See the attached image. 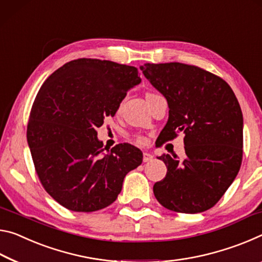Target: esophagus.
I'll return each instance as SVG.
<instances>
[{"instance_id":"34e87169","label":"esophagus","mask_w":262,"mask_h":262,"mask_svg":"<svg viewBox=\"0 0 262 262\" xmlns=\"http://www.w3.org/2000/svg\"><path fill=\"white\" fill-rule=\"evenodd\" d=\"M153 159V156L151 153H147V152H144L143 153V161L144 162H148Z\"/></svg>"}]
</instances>
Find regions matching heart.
Listing matches in <instances>:
<instances>
[{
    "label": "heart",
    "mask_w": 262,
    "mask_h": 262,
    "mask_svg": "<svg viewBox=\"0 0 262 262\" xmlns=\"http://www.w3.org/2000/svg\"><path fill=\"white\" fill-rule=\"evenodd\" d=\"M148 95H149V94H148ZM138 140H139V141H143L144 139H143V138H141V137H139V138H138Z\"/></svg>",
    "instance_id": "obj_1"
}]
</instances>
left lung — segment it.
<instances>
[{"instance_id":"1","label":"left lung","mask_w":262,"mask_h":262,"mask_svg":"<svg viewBox=\"0 0 262 262\" xmlns=\"http://www.w3.org/2000/svg\"><path fill=\"white\" fill-rule=\"evenodd\" d=\"M166 97L168 121L159 146L184 135L183 160L162 154L167 174L153 186L162 207L197 213L212 208L233 182L243 160V114L230 85L220 76L181 62L140 66ZM157 140V141H158Z\"/></svg>"}]
</instances>
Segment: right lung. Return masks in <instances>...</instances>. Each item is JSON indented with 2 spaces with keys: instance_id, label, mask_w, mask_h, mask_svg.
<instances>
[{
  "instance_id": "add662e5",
  "label": "right lung",
  "mask_w": 262,
  "mask_h": 262,
  "mask_svg": "<svg viewBox=\"0 0 262 262\" xmlns=\"http://www.w3.org/2000/svg\"><path fill=\"white\" fill-rule=\"evenodd\" d=\"M140 81L134 66L82 58L42 83L30 113L28 144L42 187L62 207L76 212L108 207L125 175L143 162L130 144L105 152L96 131Z\"/></svg>"
}]
</instances>
